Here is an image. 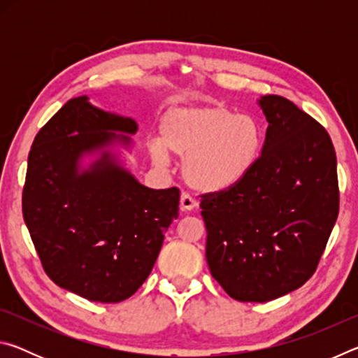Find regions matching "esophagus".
I'll return each instance as SVG.
<instances>
[{"label":"esophagus","mask_w":358,"mask_h":358,"mask_svg":"<svg viewBox=\"0 0 358 358\" xmlns=\"http://www.w3.org/2000/svg\"><path fill=\"white\" fill-rule=\"evenodd\" d=\"M199 205V201L191 192H183L180 197V208L183 211H191Z\"/></svg>","instance_id":"1"}]
</instances>
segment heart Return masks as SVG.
Listing matches in <instances>:
<instances>
[{
    "label": "heart",
    "instance_id": "heart-1",
    "mask_svg": "<svg viewBox=\"0 0 358 358\" xmlns=\"http://www.w3.org/2000/svg\"><path fill=\"white\" fill-rule=\"evenodd\" d=\"M262 129L250 115L222 104L177 107L161 121V143L151 161L164 167L169 153L183 159V175L194 189L217 192L238 185L256 164Z\"/></svg>",
    "mask_w": 358,
    "mask_h": 358
}]
</instances>
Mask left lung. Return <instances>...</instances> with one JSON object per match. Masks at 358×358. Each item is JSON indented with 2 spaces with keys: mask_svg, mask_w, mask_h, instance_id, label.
<instances>
[{
  "mask_svg": "<svg viewBox=\"0 0 358 358\" xmlns=\"http://www.w3.org/2000/svg\"><path fill=\"white\" fill-rule=\"evenodd\" d=\"M259 106L268 128L252 171L201 201L211 276L232 299L254 303L310 280L339 210L329 132L282 96H262Z\"/></svg>",
  "mask_w": 358,
  "mask_h": 358,
  "instance_id": "8db88e82",
  "label": "left lung"
}]
</instances>
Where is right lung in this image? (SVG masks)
Returning a JSON list of instances; mask_svg holds the SVG:
<instances>
[{
	"label": "right lung",
	"instance_id": "right-lung-1",
	"mask_svg": "<svg viewBox=\"0 0 358 358\" xmlns=\"http://www.w3.org/2000/svg\"><path fill=\"white\" fill-rule=\"evenodd\" d=\"M137 123L92 106L66 102L34 137L23 186V220L47 276L101 303L129 299L153 270L167 227L177 217L178 187L151 189L104 151L131 145ZM101 151L85 171L83 154Z\"/></svg>",
	"mask_w": 358,
	"mask_h": 358
}]
</instances>
